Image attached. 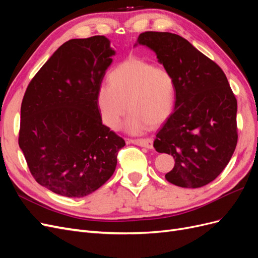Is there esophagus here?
<instances>
[{"mask_svg":"<svg viewBox=\"0 0 258 258\" xmlns=\"http://www.w3.org/2000/svg\"><path fill=\"white\" fill-rule=\"evenodd\" d=\"M130 143H134L136 145L142 146L148 150H152L153 148V140L152 139H137V140H129Z\"/></svg>","mask_w":258,"mask_h":258,"instance_id":"34e87169","label":"esophagus"}]
</instances>
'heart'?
I'll use <instances>...</instances> for the list:
<instances>
[{"label":"heart","instance_id":"heart-1","mask_svg":"<svg viewBox=\"0 0 258 258\" xmlns=\"http://www.w3.org/2000/svg\"><path fill=\"white\" fill-rule=\"evenodd\" d=\"M108 82L97 92L101 117L108 128H118L129 110L123 128L129 135H141L151 124L165 121L173 110L175 83L165 68L130 58L113 70Z\"/></svg>","mask_w":258,"mask_h":258}]
</instances>
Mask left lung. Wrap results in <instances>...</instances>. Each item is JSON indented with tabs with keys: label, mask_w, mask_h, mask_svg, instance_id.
Masks as SVG:
<instances>
[{
	"label": "left lung",
	"mask_w": 258,
	"mask_h": 258,
	"mask_svg": "<svg viewBox=\"0 0 258 258\" xmlns=\"http://www.w3.org/2000/svg\"><path fill=\"white\" fill-rule=\"evenodd\" d=\"M153 50L175 83L174 112L156 135L158 153L173 156L165 177L186 188L212 182L236 150L237 100L223 70L184 37L144 32L135 46Z\"/></svg>",
	"instance_id": "8db88e82"
}]
</instances>
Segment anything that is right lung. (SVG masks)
<instances>
[{
  "label": "right lung",
  "mask_w": 258,
  "mask_h": 258,
  "mask_svg": "<svg viewBox=\"0 0 258 258\" xmlns=\"http://www.w3.org/2000/svg\"><path fill=\"white\" fill-rule=\"evenodd\" d=\"M115 53L104 35L70 40L28 86L19 147L35 181L54 194L85 197L114 173L126 143L102 123L97 92Z\"/></svg>",
  "instance_id": "obj_1"
}]
</instances>
